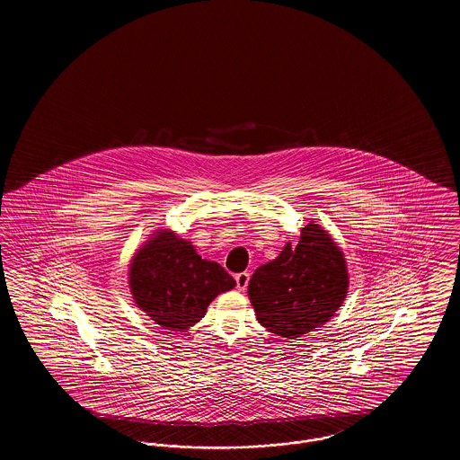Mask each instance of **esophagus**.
I'll list each match as a JSON object with an SVG mask.
<instances>
[{"label": "esophagus", "instance_id": "obj_1", "mask_svg": "<svg viewBox=\"0 0 460 460\" xmlns=\"http://www.w3.org/2000/svg\"><path fill=\"white\" fill-rule=\"evenodd\" d=\"M234 279H236V288L243 291V289H246L248 281H250V272H240L234 276Z\"/></svg>", "mask_w": 460, "mask_h": 460}]
</instances>
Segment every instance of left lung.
Returning <instances> with one entry per match:
<instances>
[{"instance_id": "left-lung-1", "label": "left lung", "mask_w": 460, "mask_h": 460, "mask_svg": "<svg viewBox=\"0 0 460 460\" xmlns=\"http://www.w3.org/2000/svg\"><path fill=\"white\" fill-rule=\"evenodd\" d=\"M347 289L343 252L328 231L308 224L295 248L286 244L278 259L253 272L248 296L263 328L293 340L328 323Z\"/></svg>"}]
</instances>
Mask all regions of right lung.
Segmentation results:
<instances>
[{"label":"right lung","mask_w":460,"mask_h":460,"mask_svg":"<svg viewBox=\"0 0 460 460\" xmlns=\"http://www.w3.org/2000/svg\"><path fill=\"white\" fill-rule=\"evenodd\" d=\"M129 285L136 305L167 331L195 326L207 306L236 281L224 267L205 261L191 241L164 229L134 255Z\"/></svg>","instance_id":"add662e5"}]
</instances>
